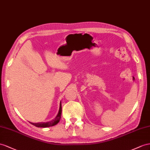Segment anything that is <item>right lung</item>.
Segmentation results:
<instances>
[{"instance_id": "1", "label": "right lung", "mask_w": 150, "mask_h": 150, "mask_svg": "<svg viewBox=\"0 0 150 150\" xmlns=\"http://www.w3.org/2000/svg\"><path fill=\"white\" fill-rule=\"evenodd\" d=\"M61 112H62V108H61V103L60 104V107H59V110L58 114L56 116V117L54 118V120H53L51 122H46V123H43V122H40V123H31L33 125H35L37 127H52L56 125L57 123H58L61 119Z\"/></svg>"}]
</instances>
